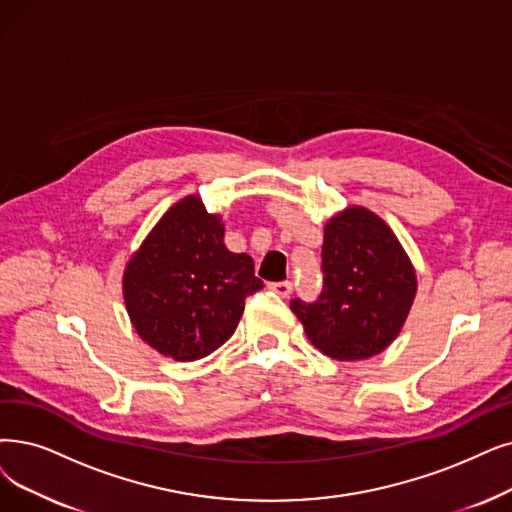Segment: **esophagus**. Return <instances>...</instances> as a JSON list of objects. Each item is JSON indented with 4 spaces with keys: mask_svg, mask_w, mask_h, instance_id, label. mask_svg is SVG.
<instances>
[{
    "mask_svg": "<svg viewBox=\"0 0 512 512\" xmlns=\"http://www.w3.org/2000/svg\"><path fill=\"white\" fill-rule=\"evenodd\" d=\"M269 288L279 294L281 298H288L292 294V283L290 281H277V283H269Z\"/></svg>",
    "mask_w": 512,
    "mask_h": 512,
    "instance_id": "1",
    "label": "esophagus"
}]
</instances>
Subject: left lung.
<instances>
[{"mask_svg": "<svg viewBox=\"0 0 512 512\" xmlns=\"http://www.w3.org/2000/svg\"><path fill=\"white\" fill-rule=\"evenodd\" d=\"M323 290L315 302L292 300L306 338L336 361L382 353L410 315L416 269L388 224L349 206L325 222Z\"/></svg>", "mask_w": 512, "mask_h": 512, "instance_id": "1", "label": "left lung"}]
</instances>
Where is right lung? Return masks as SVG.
<instances>
[{"label": "right lung", "mask_w": 512, "mask_h": 512, "mask_svg": "<svg viewBox=\"0 0 512 512\" xmlns=\"http://www.w3.org/2000/svg\"><path fill=\"white\" fill-rule=\"evenodd\" d=\"M121 288L134 330L151 349L174 361H197L233 336L245 298L262 281L248 254L227 250L222 216L189 195L130 256Z\"/></svg>", "instance_id": "1"}]
</instances>
